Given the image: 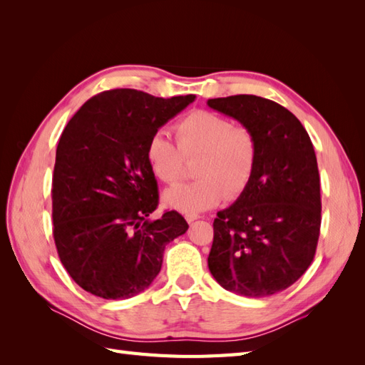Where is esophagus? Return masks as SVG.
Listing matches in <instances>:
<instances>
[{"instance_id":"esophagus-1","label":"esophagus","mask_w":365,"mask_h":365,"mask_svg":"<svg viewBox=\"0 0 365 365\" xmlns=\"http://www.w3.org/2000/svg\"><path fill=\"white\" fill-rule=\"evenodd\" d=\"M201 216L200 215H185V220H187V222H189V224H192L193 222V220H196V219H200Z\"/></svg>"}]
</instances>
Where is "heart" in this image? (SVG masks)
I'll return each mask as SVG.
<instances>
[{
  "label": "heart",
  "instance_id": "b5f03b06",
  "mask_svg": "<svg viewBox=\"0 0 365 365\" xmlns=\"http://www.w3.org/2000/svg\"><path fill=\"white\" fill-rule=\"evenodd\" d=\"M175 145L168 132L155 130L146 145L152 173L165 184L181 178L184 158H195L196 181L165 190V205L185 215L213 208L244 193L259 161V141L250 128L235 126L230 118L197 109L175 125Z\"/></svg>",
  "mask_w": 365,
  "mask_h": 365
}]
</instances>
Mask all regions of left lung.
Here are the masks:
<instances>
[{
	"label": "left lung",
	"instance_id": "1",
	"mask_svg": "<svg viewBox=\"0 0 365 365\" xmlns=\"http://www.w3.org/2000/svg\"><path fill=\"white\" fill-rule=\"evenodd\" d=\"M207 105L250 128L259 141L248 189L213 222L208 269L235 294H277L306 272L318 244L322 195L312 141L300 120L268 98L239 94Z\"/></svg>",
	"mask_w": 365,
	"mask_h": 365
}]
</instances>
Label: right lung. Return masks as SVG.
Listing matches in <instances>:
<instances>
[{
	"mask_svg": "<svg viewBox=\"0 0 365 365\" xmlns=\"http://www.w3.org/2000/svg\"><path fill=\"white\" fill-rule=\"evenodd\" d=\"M193 101L120 88L91 97L65 126L53 172V237L86 292L125 300L145 291L165 245L189 228L175 210L148 219L160 195L146 145Z\"/></svg>",
	"mask_w": 365,
	"mask_h": 365,
	"instance_id": "add662e5",
	"label": "right lung"
}]
</instances>
